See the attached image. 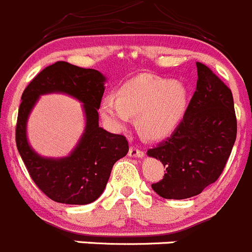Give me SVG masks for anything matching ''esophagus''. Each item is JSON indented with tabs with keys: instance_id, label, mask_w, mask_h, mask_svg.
Masks as SVG:
<instances>
[{
	"instance_id": "1",
	"label": "esophagus",
	"mask_w": 252,
	"mask_h": 252,
	"mask_svg": "<svg viewBox=\"0 0 252 252\" xmlns=\"http://www.w3.org/2000/svg\"><path fill=\"white\" fill-rule=\"evenodd\" d=\"M129 157H131V158H142L143 155H144V152L140 149H138V148L135 147H130L129 148Z\"/></svg>"
}]
</instances>
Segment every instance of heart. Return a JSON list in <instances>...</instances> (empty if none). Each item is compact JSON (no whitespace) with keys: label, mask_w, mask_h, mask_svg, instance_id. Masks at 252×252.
I'll return each mask as SVG.
<instances>
[{"label":"heart","mask_w":252,"mask_h":252,"mask_svg":"<svg viewBox=\"0 0 252 252\" xmlns=\"http://www.w3.org/2000/svg\"><path fill=\"white\" fill-rule=\"evenodd\" d=\"M188 91L180 82L143 76L126 82L118 97L107 95L100 103L103 119L114 129H122L138 115V126L149 139L169 137L183 121Z\"/></svg>","instance_id":"obj_1"}]
</instances>
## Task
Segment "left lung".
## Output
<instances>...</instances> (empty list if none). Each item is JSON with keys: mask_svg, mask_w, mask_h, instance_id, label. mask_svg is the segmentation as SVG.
<instances>
[{"mask_svg": "<svg viewBox=\"0 0 252 252\" xmlns=\"http://www.w3.org/2000/svg\"><path fill=\"white\" fill-rule=\"evenodd\" d=\"M196 89L179 126L147 153L166 170L160 182L152 184L164 199H188L215 183L236 139L231 91L205 64L196 62Z\"/></svg>", "mask_w": 252, "mask_h": 252, "instance_id": "8db88e82", "label": "left lung"}]
</instances>
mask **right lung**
Wrapping results in <instances>:
<instances>
[{"mask_svg":"<svg viewBox=\"0 0 252 252\" xmlns=\"http://www.w3.org/2000/svg\"><path fill=\"white\" fill-rule=\"evenodd\" d=\"M105 77L91 68L56 62L44 68L26 87L16 126V145L37 187L53 201L70 205L93 203L104 191L113 165L128 153L124 135L99 126L98 109ZM64 93L84 103L86 128L76 148L64 158H44L27 140V119L39 95Z\"/></svg>","mask_w":252,"mask_h":252,"instance_id":"1","label":"right lung"}]
</instances>
